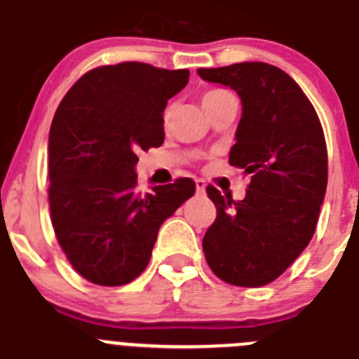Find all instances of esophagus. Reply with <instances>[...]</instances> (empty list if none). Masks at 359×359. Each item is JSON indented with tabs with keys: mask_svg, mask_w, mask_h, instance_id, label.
<instances>
[{
	"mask_svg": "<svg viewBox=\"0 0 359 359\" xmlns=\"http://www.w3.org/2000/svg\"><path fill=\"white\" fill-rule=\"evenodd\" d=\"M195 186H197V191L198 193H204V189H205V182L202 179H198V180H195Z\"/></svg>",
	"mask_w": 359,
	"mask_h": 359,
	"instance_id": "34e87169",
	"label": "esophagus"
}]
</instances>
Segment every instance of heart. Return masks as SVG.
Wrapping results in <instances>:
<instances>
[{"instance_id":"obj_1","label":"heart","mask_w":359,"mask_h":359,"mask_svg":"<svg viewBox=\"0 0 359 359\" xmlns=\"http://www.w3.org/2000/svg\"><path fill=\"white\" fill-rule=\"evenodd\" d=\"M226 90H210V92H205L204 95H202V104H210V102H215L217 99H220L222 95H226ZM170 117H171V106H166V110H164V114H162V119H164V123H170Z\"/></svg>"}]
</instances>
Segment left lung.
<instances>
[{
	"mask_svg": "<svg viewBox=\"0 0 359 359\" xmlns=\"http://www.w3.org/2000/svg\"><path fill=\"white\" fill-rule=\"evenodd\" d=\"M211 83L231 86L242 119L229 164L251 175L244 201L208 197L217 218L202 249L218 278L238 287L276 280L309 245L327 189V146L314 106L296 81L267 63L198 68Z\"/></svg>",
	"mask_w": 359,
	"mask_h": 359,
	"instance_id": "8db88e82",
	"label": "left lung"
}]
</instances>
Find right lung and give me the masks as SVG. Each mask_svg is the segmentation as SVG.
<instances>
[{"mask_svg": "<svg viewBox=\"0 0 359 359\" xmlns=\"http://www.w3.org/2000/svg\"><path fill=\"white\" fill-rule=\"evenodd\" d=\"M189 70L126 61L86 72L55 110L48 135V204L55 238L77 273L115 287L148 266L158 227L193 197L177 179L137 191L139 151L164 142L162 111Z\"/></svg>", "mask_w": 359, "mask_h": 359, "instance_id": "add662e5", "label": "right lung"}]
</instances>
